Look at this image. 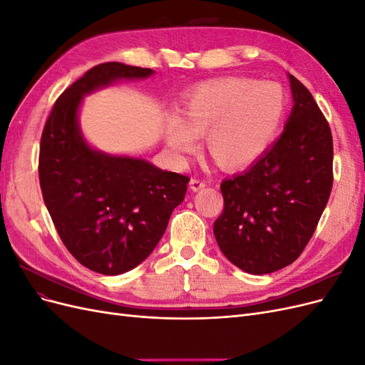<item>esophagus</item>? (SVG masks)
Instances as JSON below:
<instances>
[{"label": "esophagus", "instance_id": "34e87169", "mask_svg": "<svg viewBox=\"0 0 365 365\" xmlns=\"http://www.w3.org/2000/svg\"><path fill=\"white\" fill-rule=\"evenodd\" d=\"M205 185H207V182L204 180H200V178H192L190 180V190H193V192L204 189Z\"/></svg>", "mask_w": 365, "mask_h": 365}]
</instances>
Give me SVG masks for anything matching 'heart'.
<instances>
[{
	"instance_id": "1",
	"label": "heart",
	"mask_w": 365,
	"mask_h": 365,
	"mask_svg": "<svg viewBox=\"0 0 365 365\" xmlns=\"http://www.w3.org/2000/svg\"><path fill=\"white\" fill-rule=\"evenodd\" d=\"M288 106V96L274 82L222 77L187 93L180 111L164 118V141L175 153L196 148L205 135L212 158L225 169L256 161L277 135Z\"/></svg>"
}]
</instances>
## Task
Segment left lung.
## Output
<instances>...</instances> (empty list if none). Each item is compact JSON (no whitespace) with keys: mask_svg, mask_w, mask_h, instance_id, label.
<instances>
[{"mask_svg":"<svg viewBox=\"0 0 365 365\" xmlns=\"http://www.w3.org/2000/svg\"><path fill=\"white\" fill-rule=\"evenodd\" d=\"M294 106L283 134L251 168L224 180L217 245L237 268L269 274L303 252L334 184V143L307 88L289 74Z\"/></svg>","mask_w":365,"mask_h":365,"instance_id":"obj_1","label":"left lung"}]
</instances>
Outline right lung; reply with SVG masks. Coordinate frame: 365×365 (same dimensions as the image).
<instances>
[{
    "label": "right lung",
    "instance_id": "add662e5",
    "mask_svg": "<svg viewBox=\"0 0 365 365\" xmlns=\"http://www.w3.org/2000/svg\"><path fill=\"white\" fill-rule=\"evenodd\" d=\"M153 73L120 62L96 65L59 96L42 130L38 170L43 202L73 257L103 275L123 274L148 259L184 201L190 178L143 158L93 149L77 114L83 96Z\"/></svg>",
    "mask_w": 365,
    "mask_h": 365
}]
</instances>
